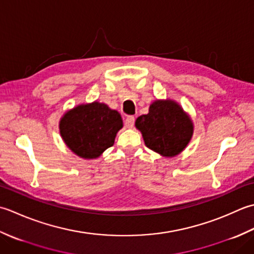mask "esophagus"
Instances as JSON below:
<instances>
[{"label": "esophagus", "instance_id": "1", "mask_svg": "<svg viewBox=\"0 0 254 254\" xmlns=\"http://www.w3.org/2000/svg\"><path fill=\"white\" fill-rule=\"evenodd\" d=\"M134 125V117L133 116H127L125 120V126L127 128H132Z\"/></svg>", "mask_w": 254, "mask_h": 254}]
</instances>
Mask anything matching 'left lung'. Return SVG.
Masks as SVG:
<instances>
[{
  "mask_svg": "<svg viewBox=\"0 0 254 254\" xmlns=\"http://www.w3.org/2000/svg\"><path fill=\"white\" fill-rule=\"evenodd\" d=\"M146 146L165 157L177 156L188 146L193 124L182 108L173 101H156L147 115L137 118Z\"/></svg>",
  "mask_w": 254,
  "mask_h": 254,
  "instance_id": "1",
  "label": "left lung"
}]
</instances>
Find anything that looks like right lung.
Segmentation results:
<instances>
[{
    "instance_id": "add662e5",
    "label": "right lung",
    "mask_w": 254,
    "mask_h": 254,
    "mask_svg": "<svg viewBox=\"0 0 254 254\" xmlns=\"http://www.w3.org/2000/svg\"><path fill=\"white\" fill-rule=\"evenodd\" d=\"M122 127L120 113L97 102L73 108L60 121V133L66 146L85 159L100 157L112 147Z\"/></svg>"
}]
</instances>
